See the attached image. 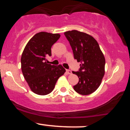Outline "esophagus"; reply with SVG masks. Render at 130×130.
Segmentation results:
<instances>
[{
	"mask_svg": "<svg viewBox=\"0 0 130 130\" xmlns=\"http://www.w3.org/2000/svg\"><path fill=\"white\" fill-rule=\"evenodd\" d=\"M66 72H67V74H71V70H67Z\"/></svg>",
	"mask_w": 130,
	"mask_h": 130,
	"instance_id": "esophagus-1",
	"label": "esophagus"
}]
</instances>
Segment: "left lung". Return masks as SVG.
<instances>
[{
  "instance_id": "8db88e82",
  "label": "left lung",
  "mask_w": 130,
  "mask_h": 130,
  "mask_svg": "<svg viewBox=\"0 0 130 130\" xmlns=\"http://www.w3.org/2000/svg\"><path fill=\"white\" fill-rule=\"evenodd\" d=\"M72 48L74 59L80 62L77 71H72L79 77L73 86L77 93L87 95L100 86L104 74L105 59L96 40L86 33L77 30L64 33Z\"/></svg>"
}]
</instances>
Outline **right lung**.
Returning a JSON list of instances; mask_svg holds the SVG:
<instances>
[{
    "instance_id": "add662e5",
    "label": "right lung",
    "mask_w": 130,
    "mask_h": 130,
    "mask_svg": "<svg viewBox=\"0 0 130 130\" xmlns=\"http://www.w3.org/2000/svg\"><path fill=\"white\" fill-rule=\"evenodd\" d=\"M58 34L41 32L26 44L22 54L21 70L31 90L40 95L50 93L57 80L65 72L61 65H52L46 61L51 56V47L60 38Z\"/></svg>"
}]
</instances>
